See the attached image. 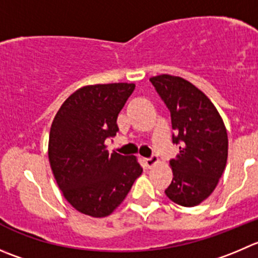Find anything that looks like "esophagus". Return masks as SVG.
Here are the masks:
<instances>
[{
    "instance_id": "1",
    "label": "esophagus",
    "mask_w": 258,
    "mask_h": 258,
    "mask_svg": "<svg viewBox=\"0 0 258 258\" xmlns=\"http://www.w3.org/2000/svg\"><path fill=\"white\" fill-rule=\"evenodd\" d=\"M157 162H158V158H157V157H151V158H143V164L148 168L153 167L154 164H157Z\"/></svg>"
}]
</instances>
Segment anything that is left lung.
I'll use <instances>...</instances> for the list:
<instances>
[{"instance_id": "obj_1", "label": "left lung", "mask_w": 258, "mask_h": 258, "mask_svg": "<svg viewBox=\"0 0 258 258\" xmlns=\"http://www.w3.org/2000/svg\"><path fill=\"white\" fill-rule=\"evenodd\" d=\"M149 81L171 112L178 154L171 159L173 177L164 192L181 207H196L209 198L224 172L227 129L207 95L183 78L159 75Z\"/></svg>"}]
</instances>
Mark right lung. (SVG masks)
Here are the masks:
<instances>
[{
	"label": "right lung",
	"mask_w": 258,
	"mask_h": 258,
	"mask_svg": "<svg viewBox=\"0 0 258 258\" xmlns=\"http://www.w3.org/2000/svg\"><path fill=\"white\" fill-rule=\"evenodd\" d=\"M134 88V83L78 88L51 122L48 157L54 178L82 214H111L143 172L136 156L109 153L105 146L106 138L116 136L117 115Z\"/></svg>",
	"instance_id": "obj_1"
}]
</instances>
